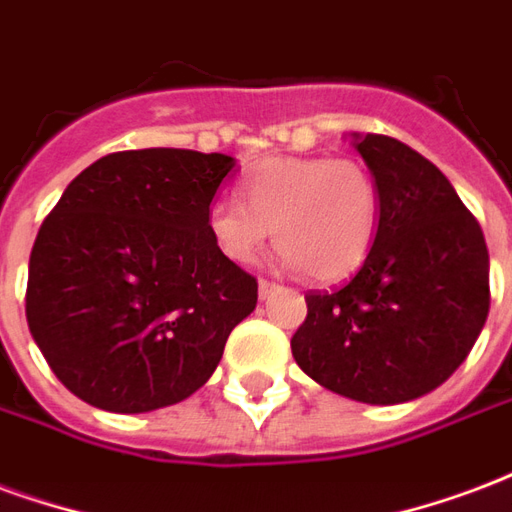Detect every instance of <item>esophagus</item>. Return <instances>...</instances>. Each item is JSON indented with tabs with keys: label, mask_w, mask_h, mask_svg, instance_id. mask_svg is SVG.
<instances>
[{
	"label": "esophagus",
	"mask_w": 512,
	"mask_h": 512,
	"mask_svg": "<svg viewBox=\"0 0 512 512\" xmlns=\"http://www.w3.org/2000/svg\"><path fill=\"white\" fill-rule=\"evenodd\" d=\"M274 290H279V285L268 282V279H260V282H257V293H260V298H268Z\"/></svg>",
	"instance_id": "1"
}]
</instances>
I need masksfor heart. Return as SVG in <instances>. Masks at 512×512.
<instances>
[{"instance_id": "b5f03b06", "label": "heart", "mask_w": 512, "mask_h": 512, "mask_svg": "<svg viewBox=\"0 0 512 512\" xmlns=\"http://www.w3.org/2000/svg\"><path fill=\"white\" fill-rule=\"evenodd\" d=\"M241 203L208 208V236L238 266L255 263L274 230L287 266L314 282L358 271L380 222V189L358 160L274 157L241 181Z\"/></svg>"}]
</instances>
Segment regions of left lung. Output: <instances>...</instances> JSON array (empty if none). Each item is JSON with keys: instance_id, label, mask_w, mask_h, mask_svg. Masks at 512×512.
I'll use <instances>...</instances> for the list:
<instances>
[{"instance_id": "8db88e82", "label": "left lung", "mask_w": 512, "mask_h": 512, "mask_svg": "<svg viewBox=\"0 0 512 512\" xmlns=\"http://www.w3.org/2000/svg\"><path fill=\"white\" fill-rule=\"evenodd\" d=\"M380 189L363 266L339 290L306 293L293 358L363 404L426 396L464 363L486 325L488 249L437 165L388 135H352Z\"/></svg>"}]
</instances>
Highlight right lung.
Listing matches in <instances>:
<instances>
[{
	"label": "right lung",
	"instance_id": "add662e5",
	"mask_svg": "<svg viewBox=\"0 0 512 512\" xmlns=\"http://www.w3.org/2000/svg\"><path fill=\"white\" fill-rule=\"evenodd\" d=\"M227 154L116 151L78 173L34 238L26 323L62 385L108 412H151L206 385L257 279L208 236Z\"/></svg>",
	"mask_w": 512,
	"mask_h": 512
}]
</instances>
